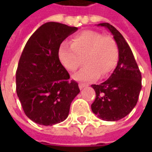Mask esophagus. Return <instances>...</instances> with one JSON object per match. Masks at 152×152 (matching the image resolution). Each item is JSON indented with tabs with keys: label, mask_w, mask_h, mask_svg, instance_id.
I'll return each mask as SVG.
<instances>
[{
	"label": "esophagus",
	"mask_w": 152,
	"mask_h": 152,
	"mask_svg": "<svg viewBox=\"0 0 152 152\" xmlns=\"http://www.w3.org/2000/svg\"><path fill=\"white\" fill-rule=\"evenodd\" d=\"M86 85H85V84H79V88L80 89H83L85 87H86Z\"/></svg>",
	"instance_id": "1"
}]
</instances>
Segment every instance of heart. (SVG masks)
<instances>
[{"mask_svg": "<svg viewBox=\"0 0 152 152\" xmlns=\"http://www.w3.org/2000/svg\"><path fill=\"white\" fill-rule=\"evenodd\" d=\"M119 55L117 45L111 37H105L99 31L86 30L72 39V44L63 42L58 49V58L63 66L75 72L82 64L74 79L80 81H92L100 75L106 76L116 65Z\"/></svg>", "mask_w": 152, "mask_h": 152, "instance_id": "b5f03b06", "label": "heart"}]
</instances>
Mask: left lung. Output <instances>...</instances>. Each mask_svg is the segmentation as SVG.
Segmentation results:
<instances>
[{
	"instance_id": "1",
	"label": "left lung",
	"mask_w": 152,
	"mask_h": 152,
	"mask_svg": "<svg viewBox=\"0 0 152 152\" xmlns=\"http://www.w3.org/2000/svg\"><path fill=\"white\" fill-rule=\"evenodd\" d=\"M113 36L117 45V66L108 79L92 85L96 93L92 112L102 121H116L125 117L136 106L142 89V76L130 47L120 31L107 23H99Z\"/></svg>"
}]
</instances>
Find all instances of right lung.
I'll list each match as a JSON object with an SVG mask.
<instances>
[{"mask_svg":"<svg viewBox=\"0 0 152 152\" xmlns=\"http://www.w3.org/2000/svg\"><path fill=\"white\" fill-rule=\"evenodd\" d=\"M78 30L49 22L41 25L25 45L16 72V92L25 114L48 126L65 121L70 106L80 93L58 58L60 45Z\"/></svg>","mask_w":152,"mask_h":152,"instance_id":"obj_1","label":"right lung"}]
</instances>
